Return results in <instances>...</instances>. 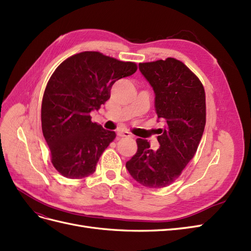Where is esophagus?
Here are the masks:
<instances>
[{
  "mask_svg": "<svg viewBox=\"0 0 251 251\" xmlns=\"http://www.w3.org/2000/svg\"><path fill=\"white\" fill-rule=\"evenodd\" d=\"M117 135L119 136V137H132V134L131 133H128L127 131H118L117 132Z\"/></svg>",
  "mask_w": 251,
  "mask_h": 251,
  "instance_id": "1",
  "label": "esophagus"
}]
</instances>
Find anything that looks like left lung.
I'll return each instance as SVG.
<instances>
[{
    "mask_svg": "<svg viewBox=\"0 0 251 251\" xmlns=\"http://www.w3.org/2000/svg\"><path fill=\"white\" fill-rule=\"evenodd\" d=\"M139 70L155 93L158 119L164 121L159 148L138 138L137 153L126 164L131 176L150 188L165 187L178 179L195 156L206 123L205 92L200 79L180 60L140 63Z\"/></svg>",
    "mask_w": 251,
    "mask_h": 251,
    "instance_id": "8db88e82",
    "label": "left lung"
}]
</instances>
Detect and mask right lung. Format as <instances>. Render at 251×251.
<instances>
[{
    "mask_svg": "<svg viewBox=\"0 0 251 251\" xmlns=\"http://www.w3.org/2000/svg\"><path fill=\"white\" fill-rule=\"evenodd\" d=\"M136 70L135 63L85 51L53 72L43 96L42 130L51 162L64 177L81 179L95 172L116 134L92 123L90 113L109 100L114 82Z\"/></svg>",
    "mask_w": 251,
    "mask_h": 251,
    "instance_id": "add662e5",
    "label": "right lung"
}]
</instances>
